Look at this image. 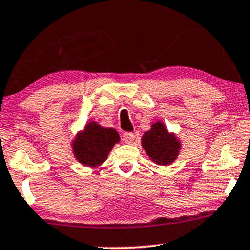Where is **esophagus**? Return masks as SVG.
<instances>
[{
    "instance_id": "1",
    "label": "esophagus",
    "mask_w": 250,
    "mask_h": 250,
    "mask_svg": "<svg viewBox=\"0 0 250 250\" xmlns=\"http://www.w3.org/2000/svg\"><path fill=\"white\" fill-rule=\"evenodd\" d=\"M134 140H135V135L131 134V132H125V134H123V141H125V143L131 144L134 143Z\"/></svg>"
}]
</instances>
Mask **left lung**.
Listing matches in <instances>:
<instances>
[{"instance_id":"8db88e82","label":"left lung","mask_w":250,"mask_h":250,"mask_svg":"<svg viewBox=\"0 0 250 250\" xmlns=\"http://www.w3.org/2000/svg\"><path fill=\"white\" fill-rule=\"evenodd\" d=\"M142 146L157 165H170L176 160L181 142L174 134L167 130L162 121L154 122L148 131H145L142 137Z\"/></svg>"}]
</instances>
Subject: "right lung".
<instances>
[{
    "label": "right lung",
    "instance_id": "add662e5",
    "mask_svg": "<svg viewBox=\"0 0 250 250\" xmlns=\"http://www.w3.org/2000/svg\"><path fill=\"white\" fill-rule=\"evenodd\" d=\"M119 142L120 136L115 129L104 128L98 122L90 121L74 138L71 148L78 163L96 168L105 162L110 150Z\"/></svg>",
    "mask_w": 250,
    "mask_h": 250
}]
</instances>
